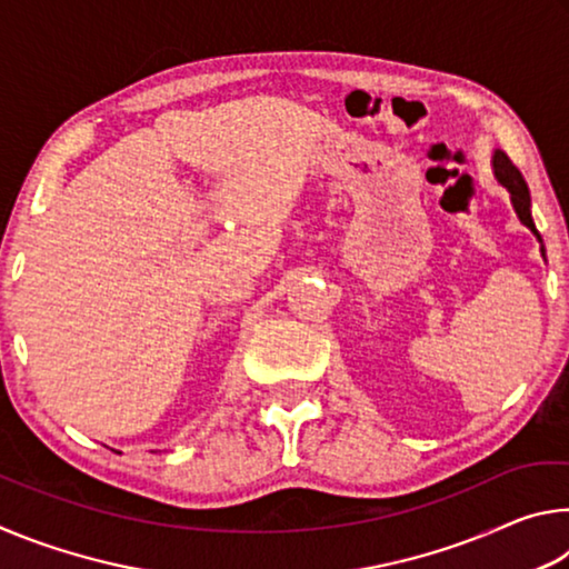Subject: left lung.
<instances>
[{
    "label": "left lung",
    "instance_id": "obj_1",
    "mask_svg": "<svg viewBox=\"0 0 569 569\" xmlns=\"http://www.w3.org/2000/svg\"><path fill=\"white\" fill-rule=\"evenodd\" d=\"M492 168H495V178H497L499 186H505V188L509 190V200H512L517 218L522 220V226H527V228L532 230V233L537 236L539 250H542V256H545L542 236L537 233L535 220H532V210H529V206H532V203H529V188H527V182H525V178H522V172H519V170L512 166V160H509L502 150H495Z\"/></svg>",
    "mask_w": 569,
    "mask_h": 569
}]
</instances>
